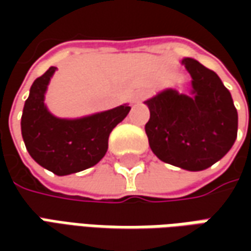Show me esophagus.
I'll list each match as a JSON object with an SVG mask.
<instances>
[{
    "label": "esophagus",
    "instance_id": "1",
    "mask_svg": "<svg viewBox=\"0 0 251 251\" xmlns=\"http://www.w3.org/2000/svg\"><path fill=\"white\" fill-rule=\"evenodd\" d=\"M142 96H144V93H135V95H134V96H132V98H131V101H132V103H137V101H140L141 99H142Z\"/></svg>",
    "mask_w": 251,
    "mask_h": 251
}]
</instances>
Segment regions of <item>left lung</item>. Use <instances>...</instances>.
<instances>
[{
	"mask_svg": "<svg viewBox=\"0 0 251 251\" xmlns=\"http://www.w3.org/2000/svg\"><path fill=\"white\" fill-rule=\"evenodd\" d=\"M181 65L191 76L188 95L165 89L145 100V124L152 152L162 162L200 172L226 155L237 137V110L221 78L197 60Z\"/></svg>",
	"mask_w": 251,
	"mask_h": 251,
	"instance_id": "8db88e82",
	"label": "left lung"
}]
</instances>
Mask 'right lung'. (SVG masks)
Wrapping results in <instances>:
<instances>
[{"mask_svg":"<svg viewBox=\"0 0 251 251\" xmlns=\"http://www.w3.org/2000/svg\"><path fill=\"white\" fill-rule=\"evenodd\" d=\"M57 67H50L30 86L21 120L26 150L40 166L67 176L95 166L106 155L109 135L130 111L127 103L79 119H60L44 104Z\"/></svg>","mask_w":251,"mask_h":251,"instance_id":"add662e5","label":"right lung"}]
</instances>
